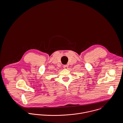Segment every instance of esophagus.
Segmentation results:
<instances>
[{
  "instance_id": "obj_1",
  "label": "esophagus",
  "mask_w": 123,
  "mask_h": 123,
  "mask_svg": "<svg viewBox=\"0 0 123 123\" xmlns=\"http://www.w3.org/2000/svg\"><path fill=\"white\" fill-rule=\"evenodd\" d=\"M68 66L67 65H63V68L65 69H67L68 68Z\"/></svg>"
}]
</instances>
